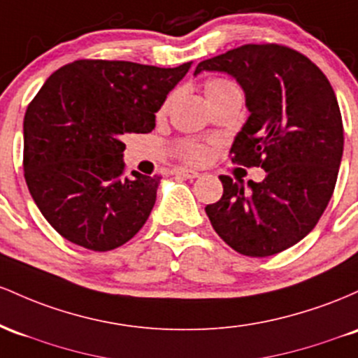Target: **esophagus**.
<instances>
[{"mask_svg":"<svg viewBox=\"0 0 358 358\" xmlns=\"http://www.w3.org/2000/svg\"><path fill=\"white\" fill-rule=\"evenodd\" d=\"M174 174L179 176V178H184V179H196L199 176V172L192 171V169L179 167V169H174Z\"/></svg>","mask_w":358,"mask_h":358,"instance_id":"34e87169","label":"esophagus"}]
</instances>
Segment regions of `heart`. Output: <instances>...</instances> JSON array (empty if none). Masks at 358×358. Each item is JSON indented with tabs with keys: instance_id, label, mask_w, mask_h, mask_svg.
<instances>
[{
	"instance_id": "1",
	"label": "heart",
	"mask_w": 358,
	"mask_h": 358,
	"mask_svg": "<svg viewBox=\"0 0 358 358\" xmlns=\"http://www.w3.org/2000/svg\"><path fill=\"white\" fill-rule=\"evenodd\" d=\"M204 94H206L208 101H210L211 106H215V104L222 103L228 98L242 96V92H240V87L233 81H230V79L213 78L204 83ZM174 99H176V92H171V94L164 99V103L160 104L157 116H166L167 111L171 110ZM176 154L189 164H201L208 157V147L204 145V143L198 142V140L184 138L176 143Z\"/></svg>"
}]
</instances>
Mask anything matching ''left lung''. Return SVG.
Returning <instances> with one entry per match:
<instances>
[{
	"label": "left lung",
	"instance_id": "8db88e82",
	"mask_svg": "<svg viewBox=\"0 0 358 358\" xmlns=\"http://www.w3.org/2000/svg\"><path fill=\"white\" fill-rule=\"evenodd\" d=\"M201 71L233 76L250 111L230 148L233 164L262 167V182L220 176L223 196L208 204L215 231L248 257L279 254L303 240L327 210L343 155V123L327 76L301 52L247 43L203 60Z\"/></svg>",
	"mask_w": 358,
	"mask_h": 358
}]
</instances>
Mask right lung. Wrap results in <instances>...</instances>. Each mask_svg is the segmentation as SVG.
<instances>
[{"label":"right lung","mask_w":358,"mask_h":358,"mask_svg":"<svg viewBox=\"0 0 358 358\" xmlns=\"http://www.w3.org/2000/svg\"><path fill=\"white\" fill-rule=\"evenodd\" d=\"M189 67L81 59L40 87L23 120V171L59 235L108 252L145 224L160 178L125 174L122 138L154 130L160 104Z\"/></svg>","instance_id":"1"}]
</instances>
